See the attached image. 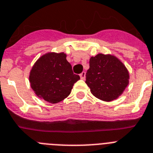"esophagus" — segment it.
<instances>
[{"instance_id": "esophagus-1", "label": "esophagus", "mask_w": 153, "mask_h": 153, "mask_svg": "<svg viewBox=\"0 0 153 153\" xmlns=\"http://www.w3.org/2000/svg\"><path fill=\"white\" fill-rule=\"evenodd\" d=\"M79 76H80L81 79H83V80L85 79V71H82V72L79 74Z\"/></svg>"}]
</instances>
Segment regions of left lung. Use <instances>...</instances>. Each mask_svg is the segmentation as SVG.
Listing matches in <instances>:
<instances>
[{
    "instance_id": "1",
    "label": "left lung",
    "mask_w": 153,
    "mask_h": 153,
    "mask_svg": "<svg viewBox=\"0 0 153 153\" xmlns=\"http://www.w3.org/2000/svg\"><path fill=\"white\" fill-rule=\"evenodd\" d=\"M129 74L122 62L111 55L92 57L85 83L93 96L103 101H112L122 94L128 85Z\"/></svg>"
}]
</instances>
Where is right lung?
Listing matches in <instances>:
<instances>
[{
  "label": "right lung",
  "mask_w": 153,
  "mask_h": 153,
  "mask_svg": "<svg viewBox=\"0 0 153 153\" xmlns=\"http://www.w3.org/2000/svg\"><path fill=\"white\" fill-rule=\"evenodd\" d=\"M80 79L73 73L64 53H48L35 63L30 71L31 87L37 96L51 103L65 100Z\"/></svg>",
  "instance_id": "add662e5"
}]
</instances>
